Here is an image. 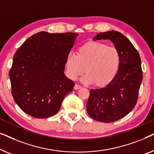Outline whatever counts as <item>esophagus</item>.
<instances>
[{"label":"esophagus","instance_id":"obj_1","mask_svg":"<svg viewBox=\"0 0 154 154\" xmlns=\"http://www.w3.org/2000/svg\"><path fill=\"white\" fill-rule=\"evenodd\" d=\"M82 88V86H80V85H79V84H76L75 85V86H74V88L75 90H77V89H79V88Z\"/></svg>","mask_w":154,"mask_h":154}]
</instances>
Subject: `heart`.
I'll list each match as a JSON object with an SVG mask.
<instances>
[{
    "label": "heart",
    "instance_id": "heart-1",
    "mask_svg": "<svg viewBox=\"0 0 154 154\" xmlns=\"http://www.w3.org/2000/svg\"><path fill=\"white\" fill-rule=\"evenodd\" d=\"M121 54L115 47L101 42H88L77 49L76 55L69 53L65 60L66 74L76 80L86 74L82 81L97 87L109 84L117 75L121 66Z\"/></svg>",
    "mask_w": 154,
    "mask_h": 154
}]
</instances>
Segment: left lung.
<instances>
[{
  "mask_svg": "<svg viewBox=\"0 0 154 154\" xmlns=\"http://www.w3.org/2000/svg\"><path fill=\"white\" fill-rule=\"evenodd\" d=\"M109 39L121 54V66L115 78L104 88L91 89L86 109L91 117L110 123L124 117L137 103L142 81L141 58L126 37L118 31L100 33L94 40Z\"/></svg>",
  "mask_w": 154,
  "mask_h": 154,
  "instance_id": "obj_1",
  "label": "left lung"
}]
</instances>
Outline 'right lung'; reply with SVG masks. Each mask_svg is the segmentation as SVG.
Here are the masks:
<instances>
[{
	"instance_id": "1",
	"label": "right lung",
	"mask_w": 154,
	"mask_h": 154,
	"mask_svg": "<svg viewBox=\"0 0 154 154\" xmlns=\"http://www.w3.org/2000/svg\"><path fill=\"white\" fill-rule=\"evenodd\" d=\"M78 34L41 31L17 49L9 72L12 95L31 116L49 118L60 109L75 83L64 75L65 60Z\"/></svg>"
}]
</instances>
